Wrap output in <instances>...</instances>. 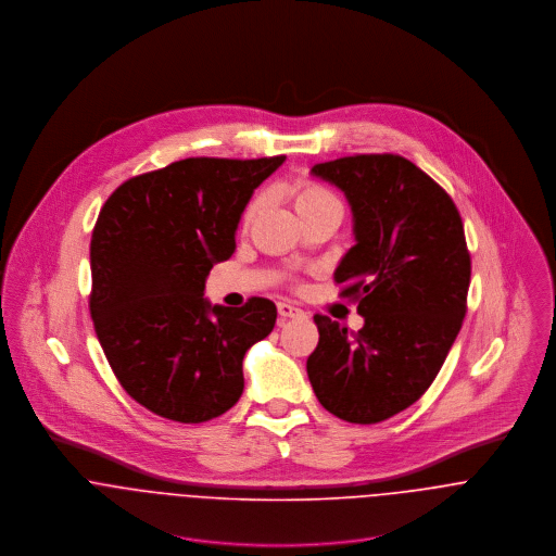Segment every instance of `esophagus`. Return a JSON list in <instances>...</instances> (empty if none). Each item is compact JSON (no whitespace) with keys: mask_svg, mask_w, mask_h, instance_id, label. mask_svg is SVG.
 <instances>
[{"mask_svg":"<svg viewBox=\"0 0 556 556\" xmlns=\"http://www.w3.org/2000/svg\"><path fill=\"white\" fill-rule=\"evenodd\" d=\"M278 315L282 318H302L304 317V311L293 306V304H289V302H280L278 304Z\"/></svg>","mask_w":556,"mask_h":556,"instance_id":"34e87169","label":"esophagus"}]
</instances>
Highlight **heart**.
I'll list each match as a JSON object with an SVG mask.
<instances>
[{
    "mask_svg": "<svg viewBox=\"0 0 556 556\" xmlns=\"http://www.w3.org/2000/svg\"><path fill=\"white\" fill-rule=\"evenodd\" d=\"M329 203H338V201H336V197H333L327 188H323V186H318V184L304 181V184H300V186L295 188V207H298L300 216L311 214V212H315L318 207H325V205H329ZM261 205H263V197H256V199L248 205V210H245V220H250V218L261 210Z\"/></svg>",
    "mask_w": 556,
    "mask_h": 556,
    "instance_id": "heart-1",
    "label": "heart"
}]
</instances>
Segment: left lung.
<instances>
[{"mask_svg":"<svg viewBox=\"0 0 556 556\" xmlns=\"http://www.w3.org/2000/svg\"><path fill=\"white\" fill-rule=\"evenodd\" d=\"M313 177L344 192L355 243L333 280L357 302L351 336L317 315L306 362L318 402L351 424L383 421L439 375L467 313L471 256L450 194L402 156L364 154L315 164Z\"/></svg>","mask_w":556,"mask_h":556,"instance_id":"left-lung-1","label":"left lung"}]
</instances>
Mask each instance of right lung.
Here are the masks:
<instances>
[{
	"mask_svg": "<svg viewBox=\"0 0 556 556\" xmlns=\"http://www.w3.org/2000/svg\"><path fill=\"white\" fill-rule=\"evenodd\" d=\"M285 160H179L124 181L100 210L89 313L122 388L160 417L210 421L243 392V355L271 333L276 306L212 304L205 280L236 252L245 205Z\"/></svg>",
	"mask_w": 556,
	"mask_h": 556,
	"instance_id": "1",
	"label": "right lung"
}]
</instances>
